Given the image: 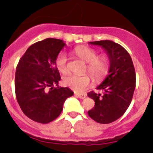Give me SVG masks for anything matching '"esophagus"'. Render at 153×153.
<instances>
[{
	"mask_svg": "<svg viewBox=\"0 0 153 153\" xmlns=\"http://www.w3.org/2000/svg\"><path fill=\"white\" fill-rule=\"evenodd\" d=\"M75 96L78 97L79 98H81V99H84V98H86V95H84V94H78V93H75Z\"/></svg>",
	"mask_w": 153,
	"mask_h": 153,
	"instance_id": "obj_1",
	"label": "esophagus"
}]
</instances>
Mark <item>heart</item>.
<instances>
[{"label":"heart","mask_w":153,"mask_h":153,"mask_svg":"<svg viewBox=\"0 0 153 153\" xmlns=\"http://www.w3.org/2000/svg\"><path fill=\"white\" fill-rule=\"evenodd\" d=\"M75 55L86 64V70L95 80H101L107 74L109 62L107 57L98 56L95 49L86 46H79L74 49ZM55 65L61 73L65 74L68 71V58L67 54L61 52L55 58ZM64 85L76 92H82L90 84V77L88 75H69L64 78Z\"/></svg>","instance_id":"1"}]
</instances>
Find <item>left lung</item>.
Segmentation results:
<instances>
[{
    "instance_id": "1",
    "label": "left lung",
    "mask_w": 153,
    "mask_h": 153,
    "mask_svg": "<svg viewBox=\"0 0 153 153\" xmlns=\"http://www.w3.org/2000/svg\"><path fill=\"white\" fill-rule=\"evenodd\" d=\"M101 47L109 59L107 76L97 89L88 96L94 100L95 106L88 111L92 119L100 124H109L121 118L129 107L135 88V72L130 55L122 46L109 40L89 42Z\"/></svg>"
}]
</instances>
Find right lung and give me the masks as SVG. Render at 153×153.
Wrapping results in <instances>:
<instances>
[{"label":"right lung","mask_w":153,"mask_h":153,"mask_svg":"<svg viewBox=\"0 0 153 153\" xmlns=\"http://www.w3.org/2000/svg\"><path fill=\"white\" fill-rule=\"evenodd\" d=\"M66 46L63 40L47 38L29 47L15 72V89L21 110L32 121L47 124L58 118L66 99L74 92L58 86L55 58Z\"/></svg>","instance_id":"right-lung-1"}]
</instances>
